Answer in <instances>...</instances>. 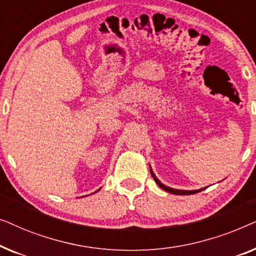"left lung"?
Listing matches in <instances>:
<instances>
[{"instance_id": "obj_1", "label": "left lung", "mask_w": 256, "mask_h": 256, "mask_svg": "<svg viewBox=\"0 0 256 256\" xmlns=\"http://www.w3.org/2000/svg\"><path fill=\"white\" fill-rule=\"evenodd\" d=\"M150 172H152V176L154 177V180H155V182H156V184L158 185V186L160 188H163L164 191H166V192H170V194H197V192H200V191H202V188H200V190H194V191H184V190H176V188H168V186H166V185L164 184H162L160 183V182L157 180V177L155 176V174L152 172V168H150Z\"/></svg>"}]
</instances>
